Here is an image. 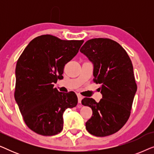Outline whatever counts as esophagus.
I'll list each match as a JSON object with an SVG mask.
<instances>
[{"label": "esophagus", "mask_w": 154, "mask_h": 154, "mask_svg": "<svg viewBox=\"0 0 154 154\" xmlns=\"http://www.w3.org/2000/svg\"><path fill=\"white\" fill-rule=\"evenodd\" d=\"M77 96H78V100H79V104H81L82 99H83V97H82L81 94H78Z\"/></svg>", "instance_id": "esophagus-1"}]
</instances>
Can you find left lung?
Segmentation results:
<instances>
[{
    "mask_svg": "<svg viewBox=\"0 0 154 154\" xmlns=\"http://www.w3.org/2000/svg\"><path fill=\"white\" fill-rule=\"evenodd\" d=\"M80 52L93 64L94 81L101 85L102 94L99 102L92 98L82 100V104L92 110L85 128L96 137L111 135L121 129L130 117L137 92L132 62L123 48L109 38L90 39Z\"/></svg>",
    "mask_w": 154,
    "mask_h": 154,
    "instance_id": "1",
    "label": "left lung"
}]
</instances>
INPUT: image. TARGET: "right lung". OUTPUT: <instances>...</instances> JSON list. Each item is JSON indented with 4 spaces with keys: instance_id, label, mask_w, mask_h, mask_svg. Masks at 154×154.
<instances>
[{
    "instance_id": "1",
    "label": "right lung",
    "mask_w": 154,
    "mask_h": 154,
    "mask_svg": "<svg viewBox=\"0 0 154 154\" xmlns=\"http://www.w3.org/2000/svg\"><path fill=\"white\" fill-rule=\"evenodd\" d=\"M83 42L40 35L28 44L17 60L14 98L25 123L35 133H60L63 113L77 105L74 92H59L53 83L63 79L65 64L76 55Z\"/></svg>"
}]
</instances>
